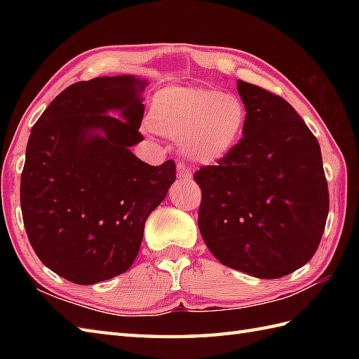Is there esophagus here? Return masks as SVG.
Masks as SVG:
<instances>
[{
	"label": "esophagus",
	"instance_id": "1",
	"mask_svg": "<svg viewBox=\"0 0 359 359\" xmlns=\"http://www.w3.org/2000/svg\"><path fill=\"white\" fill-rule=\"evenodd\" d=\"M177 177H179L180 180L187 182V180H189V179L193 177V172H191V170H188L187 165L179 163V165H177Z\"/></svg>",
	"mask_w": 359,
	"mask_h": 359
}]
</instances>
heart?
I'll return each mask as SVG.
<instances>
[{"label": "heart", "mask_w": 359, "mask_h": 359, "mask_svg": "<svg viewBox=\"0 0 359 359\" xmlns=\"http://www.w3.org/2000/svg\"><path fill=\"white\" fill-rule=\"evenodd\" d=\"M148 118L158 134L180 140L185 157L210 165L239 143L247 109L239 97L219 89L171 86L152 97Z\"/></svg>", "instance_id": "obj_1"}]
</instances>
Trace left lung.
Here are the masks:
<instances>
[{
  "instance_id": "1",
  "label": "left lung",
  "mask_w": 359,
  "mask_h": 359,
  "mask_svg": "<svg viewBox=\"0 0 359 359\" xmlns=\"http://www.w3.org/2000/svg\"><path fill=\"white\" fill-rule=\"evenodd\" d=\"M243 135L216 165L194 172L199 230L220 264L278 279L316 253L329 215L321 148L284 98L238 80Z\"/></svg>"
}]
</instances>
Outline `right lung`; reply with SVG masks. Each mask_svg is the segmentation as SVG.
I'll list each match as a JSON object with an SVG mask.
<instances>
[{
    "label": "right lung",
    "instance_id": "obj_1",
    "mask_svg": "<svg viewBox=\"0 0 359 359\" xmlns=\"http://www.w3.org/2000/svg\"><path fill=\"white\" fill-rule=\"evenodd\" d=\"M144 88L133 75L74 83L30 131L22 222L40 261L74 284H97L133 265L144 222L175 180L174 160L152 166L129 151L143 140Z\"/></svg>",
    "mask_w": 359,
    "mask_h": 359
}]
</instances>
